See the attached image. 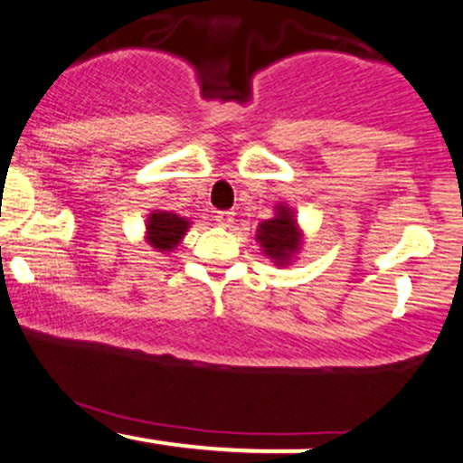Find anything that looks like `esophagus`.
I'll use <instances>...</instances> for the list:
<instances>
[{"label":"esophagus","instance_id":"obj_1","mask_svg":"<svg viewBox=\"0 0 463 463\" xmlns=\"http://www.w3.org/2000/svg\"><path fill=\"white\" fill-rule=\"evenodd\" d=\"M232 220H235V213H232V211H217L215 213V222L220 226H231Z\"/></svg>","mask_w":463,"mask_h":463}]
</instances>
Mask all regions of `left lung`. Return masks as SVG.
<instances>
[{"label": "left lung", "mask_w": 463, "mask_h": 463, "mask_svg": "<svg viewBox=\"0 0 463 463\" xmlns=\"http://www.w3.org/2000/svg\"><path fill=\"white\" fill-rule=\"evenodd\" d=\"M257 241L263 246V252L276 263L283 265L287 259L300 246V232L296 228V220L287 206L276 209V217L259 224Z\"/></svg>", "instance_id": "obj_1"}]
</instances>
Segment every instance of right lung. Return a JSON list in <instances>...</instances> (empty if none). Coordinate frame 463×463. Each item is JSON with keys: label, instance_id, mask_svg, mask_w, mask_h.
Returning a JSON list of instances; mask_svg holds the SVG:
<instances>
[{"label": "right lung", "instance_id": "add662e5", "mask_svg": "<svg viewBox=\"0 0 463 463\" xmlns=\"http://www.w3.org/2000/svg\"><path fill=\"white\" fill-rule=\"evenodd\" d=\"M187 228L189 222L184 217L167 213V211H158V213H152L150 220H147V241L158 252H165V250L169 252L174 246H178Z\"/></svg>", "mask_w": 463, "mask_h": 463}]
</instances>
